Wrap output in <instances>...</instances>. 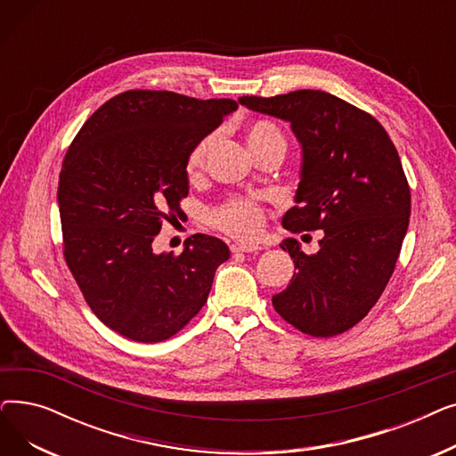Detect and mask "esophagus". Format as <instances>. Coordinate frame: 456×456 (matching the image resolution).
Here are the masks:
<instances>
[{
	"mask_svg": "<svg viewBox=\"0 0 456 456\" xmlns=\"http://www.w3.org/2000/svg\"><path fill=\"white\" fill-rule=\"evenodd\" d=\"M260 248L256 244H249V242H234L231 244V251L232 253H251V251H258Z\"/></svg>",
	"mask_w": 456,
	"mask_h": 456,
	"instance_id": "esophagus-1",
	"label": "esophagus"
}]
</instances>
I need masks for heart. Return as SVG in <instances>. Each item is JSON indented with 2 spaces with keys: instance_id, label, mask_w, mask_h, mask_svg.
<instances>
[{
  "instance_id": "1",
  "label": "heart",
  "mask_w": 456,
  "mask_h": 456,
  "mask_svg": "<svg viewBox=\"0 0 456 456\" xmlns=\"http://www.w3.org/2000/svg\"><path fill=\"white\" fill-rule=\"evenodd\" d=\"M246 142L249 150L256 155L270 148L272 143H284V136L279 131V127L272 122L256 119V122L249 124L246 131ZM210 143L212 136H205L191 148L186 160V172L190 177H196L203 170ZM210 222L214 227H218L229 234L253 238L260 232L262 224H265V214H262V208L251 200H232L222 205L218 210H214L210 216Z\"/></svg>"
}]
</instances>
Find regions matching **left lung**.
I'll list each match as a JSON object with an SVG mask.
<instances>
[{
  "label": "left lung",
  "instance_id": "obj_1",
  "mask_svg": "<svg viewBox=\"0 0 456 456\" xmlns=\"http://www.w3.org/2000/svg\"><path fill=\"white\" fill-rule=\"evenodd\" d=\"M238 103L292 126L301 172L282 227L323 231L316 255L303 253L296 238L281 242L297 272L272 303L310 337L342 334L385 292L409 229L411 188L394 142L373 116L322 90Z\"/></svg>",
  "mask_w": 456,
  "mask_h": 456
}]
</instances>
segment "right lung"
<instances>
[{
	"label": "right lung",
	"instance_id": "add662e5",
	"mask_svg": "<svg viewBox=\"0 0 456 456\" xmlns=\"http://www.w3.org/2000/svg\"><path fill=\"white\" fill-rule=\"evenodd\" d=\"M236 109L232 100L129 90L71 142L57 191L64 256L94 314L126 338H172L229 258L227 244L208 234L186 238L181 255L155 253L153 240L188 194L191 148Z\"/></svg>",
	"mask_w": 456,
	"mask_h": 456
}]
</instances>
